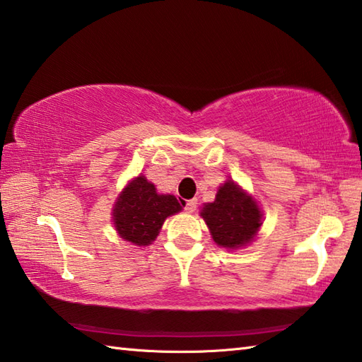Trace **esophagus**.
<instances>
[{
    "mask_svg": "<svg viewBox=\"0 0 362 362\" xmlns=\"http://www.w3.org/2000/svg\"><path fill=\"white\" fill-rule=\"evenodd\" d=\"M196 204H198V201H196V199H189V201L185 202V207H183V209H185L188 214H193L194 210H196Z\"/></svg>",
    "mask_w": 362,
    "mask_h": 362,
    "instance_id": "esophagus-1",
    "label": "esophagus"
}]
</instances>
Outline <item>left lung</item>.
Instances as JSON below:
<instances>
[{
  "label": "left lung",
  "instance_id": "1",
  "mask_svg": "<svg viewBox=\"0 0 362 362\" xmlns=\"http://www.w3.org/2000/svg\"><path fill=\"white\" fill-rule=\"evenodd\" d=\"M202 218L220 247L238 248L253 240L261 226V212L247 193L228 180L214 202L202 207Z\"/></svg>",
  "mask_w": 362,
  "mask_h": 362
}]
</instances>
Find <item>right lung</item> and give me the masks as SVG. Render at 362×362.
<instances>
[{"instance_id":"1","label":"right lung","mask_w":362,"mask_h":362,"mask_svg":"<svg viewBox=\"0 0 362 362\" xmlns=\"http://www.w3.org/2000/svg\"><path fill=\"white\" fill-rule=\"evenodd\" d=\"M180 210V204L173 194H158L153 183L139 175L117 199L114 225L124 240L148 245L156 239L164 220Z\"/></svg>"}]
</instances>
